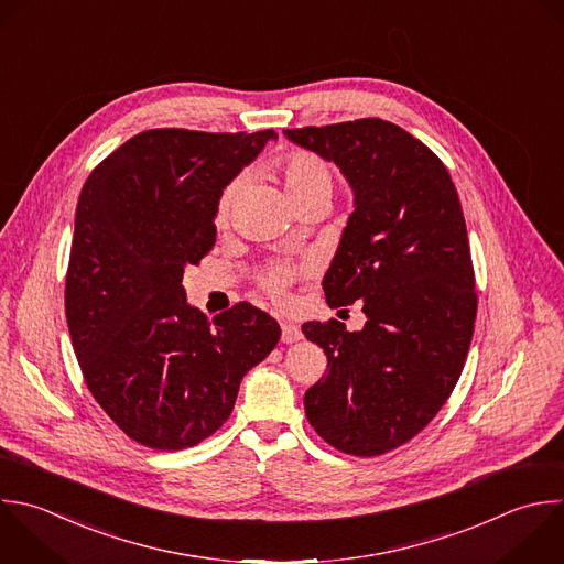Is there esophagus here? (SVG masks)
<instances>
[{
  "instance_id": "34e87169",
  "label": "esophagus",
  "mask_w": 564,
  "mask_h": 564,
  "mask_svg": "<svg viewBox=\"0 0 564 564\" xmlns=\"http://www.w3.org/2000/svg\"><path fill=\"white\" fill-rule=\"evenodd\" d=\"M302 339V330L297 324H291V322H284L282 324V341L284 344H295Z\"/></svg>"
}]
</instances>
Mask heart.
I'll return each instance as SVG.
<instances>
[{"mask_svg": "<svg viewBox=\"0 0 564 564\" xmlns=\"http://www.w3.org/2000/svg\"><path fill=\"white\" fill-rule=\"evenodd\" d=\"M278 176L284 183L286 196L291 198V203H300L306 198H315V196H333L335 189V178L330 167L315 154L308 152H295L284 156L278 163ZM242 181H234L225 187V192L220 194L218 207H216V220L223 225L229 220L238 192H240ZM291 280V271L289 269H273L264 275V286L269 289V293H273L275 297H282L286 291V284Z\"/></svg>", "mask_w": 564, "mask_h": 564, "instance_id": "b5f03b06", "label": "heart"}]
</instances>
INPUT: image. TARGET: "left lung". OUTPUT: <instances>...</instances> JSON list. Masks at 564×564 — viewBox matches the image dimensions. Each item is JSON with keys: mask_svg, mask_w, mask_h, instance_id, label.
Instances as JSON below:
<instances>
[{"mask_svg": "<svg viewBox=\"0 0 564 564\" xmlns=\"http://www.w3.org/2000/svg\"><path fill=\"white\" fill-rule=\"evenodd\" d=\"M335 163L355 212L324 275L328 306L364 302L366 324L306 322L326 375L306 390L315 432L355 456L419 434L454 390L474 333L476 293L456 187L419 139L383 119L284 130Z\"/></svg>", "mask_w": 564, "mask_h": 564, "instance_id": "obj_1", "label": "left lung"}]
</instances>
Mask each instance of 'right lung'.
<instances>
[{
	"mask_svg": "<svg viewBox=\"0 0 564 564\" xmlns=\"http://www.w3.org/2000/svg\"><path fill=\"white\" fill-rule=\"evenodd\" d=\"M273 130H148L88 176L75 216L66 317L86 383L108 416L152 449H185L231 414L242 377L280 326L242 302L207 319L183 273L216 242L225 187Z\"/></svg>",
	"mask_w": 564,
	"mask_h": 564,
	"instance_id": "obj_1",
	"label": "right lung"
}]
</instances>
